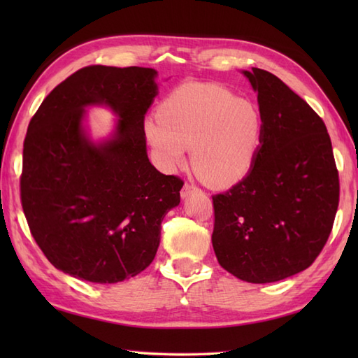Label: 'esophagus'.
<instances>
[{"label":"esophagus","instance_id":"obj_1","mask_svg":"<svg viewBox=\"0 0 358 358\" xmlns=\"http://www.w3.org/2000/svg\"><path fill=\"white\" fill-rule=\"evenodd\" d=\"M200 191H201V189L199 186L191 185V183H185L183 189H181V196L186 199V196L191 195V192H200Z\"/></svg>","mask_w":358,"mask_h":358}]
</instances>
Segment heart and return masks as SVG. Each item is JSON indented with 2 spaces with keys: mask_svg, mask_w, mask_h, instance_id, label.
Segmentation results:
<instances>
[{
  "mask_svg": "<svg viewBox=\"0 0 358 358\" xmlns=\"http://www.w3.org/2000/svg\"><path fill=\"white\" fill-rule=\"evenodd\" d=\"M144 132L163 166H180L191 148L192 167L204 183L231 187L252 169L263 117L255 104L226 87L186 83L164 98Z\"/></svg>",
  "mask_w": 358,
  "mask_h": 358,
  "instance_id": "obj_1",
  "label": "heart"
}]
</instances>
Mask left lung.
<instances>
[{"mask_svg":"<svg viewBox=\"0 0 358 358\" xmlns=\"http://www.w3.org/2000/svg\"><path fill=\"white\" fill-rule=\"evenodd\" d=\"M263 117L252 169L214 201L222 268L248 283H272L309 268L337 214L340 183L323 120L268 71H243Z\"/></svg>","mask_w":358,"mask_h":358,"instance_id":"obj_1","label":"left lung"}]
</instances>
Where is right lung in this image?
<instances>
[{
    "label": "right lung",
    "instance_id": "obj_1",
    "mask_svg": "<svg viewBox=\"0 0 358 358\" xmlns=\"http://www.w3.org/2000/svg\"><path fill=\"white\" fill-rule=\"evenodd\" d=\"M149 67L87 66L44 98L27 127L20 178L29 229L45 258L90 283L135 277L155 258L164 215L183 180L150 164L144 115L157 95ZM119 115L113 138L95 145L84 108Z\"/></svg>",
    "mask_w": 358,
    "mask_h": 358
}]
</instances>
